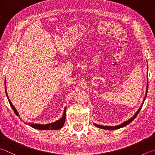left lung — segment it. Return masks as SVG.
Returning <instances> with one entry per match:
<instances>
[{
	"label": "left lung",
	"instance_id": "obj_1",
	"mask_svg": "<svg viewBox=\"0 0 155 155\" xmlns=\"http://www.w3.org/2000/svg\"><path fill=\"white\" fill-rule=\"evenodd\" d=\"M148 84H147V92H146V94H145V96H144V100H143L142 105L140 106V107L139 108V109H138V110H137L136 113L133 115L132 117H131L130 119H128V120L123 122V123H122L121 124H119V125H115V126H105V125H98V124H94V125H95V126L97 127L101 128V129L108 130H117V129H119V128H121V127H125V126H126L127 125H128L130 123H131V122H132V121L134 120V119L136 117V116L138 115V113L140 112V110L141 108H142V105H143V104H144V101H145V99H146V98H147V92H148Z\"/></svg>",
	"mask_w": 155,
	"mask_h": 155
}]
</instances>
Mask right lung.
Here are the masks:
<instances>
[{"label": "right lung", "instance_id": "add662e5", "mask_svg": "<svg viewBox=\"0 0 155 155\" xmlns=\"http://www.w3.org/2000/svg\"><path fill=\"white\" fill-rule=\"evenodd\" d=\"M5 93L6 95H7V97L8 98V101L9 102V104L11 105L12 109L14 110L15 113L16 114L17 116H19V113L17 112V110H16L15 108L13 105V104L11 103V102L10 101L9 98H8L7 92V89H6V80L5 81ZM66 107H65V109H64V112H63V115L59 120H57L54 122H52V123L51 124H31V123H28V124L31 126V127L35 128V129L37 130H58L61 129V127H63V125H64V123H65V117H66Z\"/></svg>", "mask_w": 155, "mask_h": 155}]
</instances>
